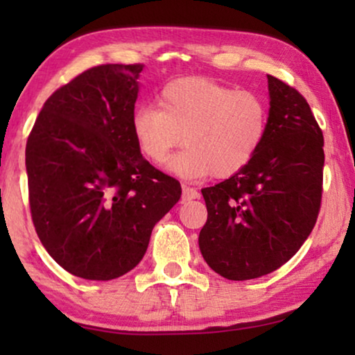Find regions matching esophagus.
Segmentation results:
<instances>
[{"label": "esophagus", "instance_id": "esophagus-1", "mask_svg": "<svg viewBox=\"0 0 355 355\" xmlns=\"http://www.w3.org/2000/svg\"><path fill=\"white\" fill-rule=\"evenodd\" d=\"M196 198H200V192H198L197 189L187 187V186L182 187V200H184V202H187V200H196Z\"/></svg>", "mask_w": 355, "mask_h": 355}]
</instances>
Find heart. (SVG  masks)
I'll return each instance as SVG.
<instances>
[{"mask_svg": "<svg viewBox=\"0 0 355 355\" xmlns=\"http://www.w3.org/2000/svg\"><path fill=\"white\" fill-rule=\"evenodd\" d=\"M158 108L140 106L130 128L140 153L164 164L184 137L186 150L169 169L186 179L231 178L252 162L268 129V105L252 90L187 77L164 85Z\"/></svg>", "mask_w": 355, "mask_h": 355, "instance_id": "b5f03b06", "label": "heart"}]
</instances>
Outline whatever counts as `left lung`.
Segmentation results:
<instances>
[{
  "instance_id": "1",
  "label": "left lung",
  "mask_w": 355,
  "mask_h": 355,
  "mask_svg": "<svg viewBox=\"0 0 355 355\" xmlns=\"http://www.w3.org/2000/svg\"><path fill=\"white\" fill-rule=\"evenodd\" d=\"M268 129L252 162L202 189L208 218L198 247L223 278L254 279L293 259L317 223L323 134L307 100L268 76Z\"/></svg>"
}]
</instances>
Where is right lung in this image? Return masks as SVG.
<instances>
[{
    "instance_id": "obj_1",
    "label": "right lung",
    "mask_w": 355,
    "mask_h": 355,
    "mask_svg": "<svg viewBox=\"0 0 355 355\" xmlns=\"http://www.w3.org/2000/svg\"><path fill=\"white\" fill-rule=\"evenodd\" d=\"M144 64L87 69L45 101L27 139L28 202L38 239L84 279L139 265L181 184L142 157L130 128Z\"/></svg>"
}]
</instances>
